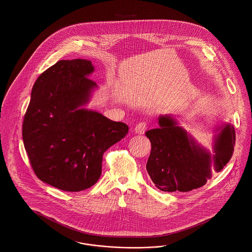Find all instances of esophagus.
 <instances>
[{
    "label": "esophagus",
    "mask_w": 252,
    "mask_h": 252,
    "mask_svg": "<svg viewBox=\"0 0 252 252\" xmlns=\"http://www.w3.org/2000/svg\"><path fill=\"white\" fill-rule=\"evenodd\" d=\"M146 129H147V123L146 122H139L136 126L135 127V132L137 134H144L145 133Z\"/></svg>",
    "instance_id": "34e87169"
}]
</instances>
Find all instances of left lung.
Listing matches in <instances>:
<instances>
[{
    "mask_svg": "<svg viewBox=\"0 0 252 252\" xmlns=\"http://www.w3.org/2000/svg\"><path fill=\"white\" fill-rule=\"evenodd\" d=\"M177 125L171 115H160V127L145 134L152 143L147 171L155 186L166 192H188L204 186L212 177V166L220 172L227 164L236 142L234 127L222 125L216 129L212 156Z\"/></svg>",
    "mask_w": 252,
    "mask_h": 252,
    "instance_id": "left-lung-1",
    "label": "left lung"
}]
</instances>
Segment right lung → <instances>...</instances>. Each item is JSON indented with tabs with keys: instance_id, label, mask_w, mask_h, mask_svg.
Masks as SVG:
<instances>
[{
	"instance_id": "add662e5",
	"label": "right lung",
	"mask_w": 252,
	"mask_h": 252,
	"mask_svg": "<svg viewBox=\"0 0 252 252\" xmlns=\"http://www.w3.org/2000/svg\"><path fill=\"white\" fill-rule=\"evenodd\" d=\"M85 59L61 60L38 76L24 116L22 136L38 179L78 192L101 175L102 155L126 137L128 126L83 108L96 83Z\"/></svg>"
}]
</instances>
